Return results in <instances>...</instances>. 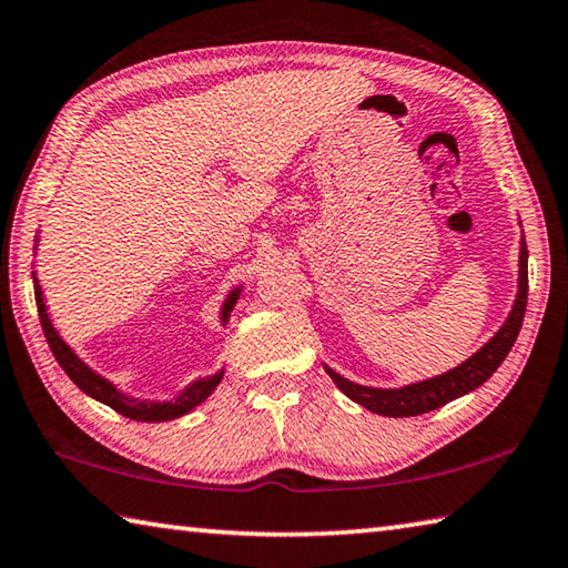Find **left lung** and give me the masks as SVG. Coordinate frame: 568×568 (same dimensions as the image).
I'll use <instances>...</instances> for the list:
<instances>
[{
    "label": "left lung",
    "mask_w": 568,
    "mask_h": 568,
    "mask_svg": "<svg viewBox=\"0 0 568 568\" xmlns=\"http://www.w3.org/2000/svg\"><path fill=\"white\" fill-rule=\"evenodd\" d=\"M526 296H529V252H526V242L521 239L519 292H516L511 312H509V316H506V322L501 324V329L496 332L479 352L469 356L466 362H462L459 366H454V369L444 372L439 376H432V379L399 386V389H376V386H362V384L344 379L342 374H336L334 369H329V366H324V369L352 402L362 404L364 409H369L374 414L402 419V416H419L426 412H434V409H439V406L474 392L476 386H481L496 369H499L501 362L506 359V354L511 352L516 336H519V332H521Z\"/></svg>",
    "instance_id": "obj_1"
}]
</instances>
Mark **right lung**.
Masks as SVG:
<instances>
[{
    "label": "right lung",
    "mask_w": 568,
    "mask_h": 568,
    "mask_svg": "<svg viewBox=\"0 0 568 568\" xmlns=\"http://www.w3.org/2000/svg\"><path fill=\"white\" fill-rule=\"evenodd\" d=\"M37 242H39V239H37ZM32 278H34V296H37L39 322H42V329H44V336H47V342H49V349H52L59 366H62L69 379H72L87 396H92V399L102 402L106 406H112L114 412L126 416V419L146 422V424L179 419V416L189 414V412L194 409V406H199L204 399H209V396H212V392L219 386V382H222L224 369H219L212 376H199L196 382L184 386V389L179 392L174 399H166V402L136 399V396L124 394L122 389H116V384L109 382L106 376L97 374L92 366H87L82 359H79L72 346H69L62 339V336H59L52 320H49V312H47V304H44V294H42V286H39L37 274H32ZM239 292H242V286H236V290H232V294L226 296V302L222 306V324H226L229 312L234 310V304L239 300Z\"/></svg>",
    "instance_id": "obj_1"
}]
</instances>
